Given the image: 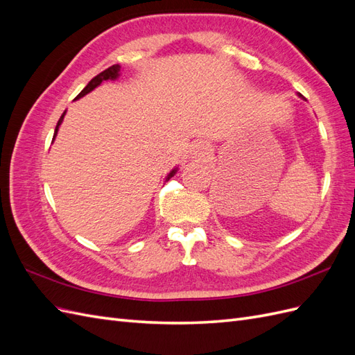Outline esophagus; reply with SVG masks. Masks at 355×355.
<instances>
[{
    "mask_svg": "<svg viewBox=\"0 0 355 355\" xmlns=\"http://www.w3.org/2000/svg\"><path fill=\"white\" fill-rule=\"evenodd\" d=\"M191 154L194 157H206L209 155V146L202 142H194L191 145Z\"/></svg>",
    "mask_w": 355,
    "mask_h": 355,
    "instance_id": "obj_1",
    "label": "esophagus"
}]
</instances>
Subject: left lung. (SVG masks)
<instances>
[{"label": "left lung", "instance_id": "left-lung-1", "mask_svg": "<svg viewBox=\"0 0 355 355\" xmlns=\"http://www.w3.org/2000/svg\"><path fill=\"white\" fill-rule=\"evenodd\" d=\"M299 96H302V94H299Z\"/></svg>", "mask_w": 355, "mask_h": 355}]
</instances>
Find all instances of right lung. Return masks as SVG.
<instances>
[{
    "label": "right lung",
    "mask_w": 355,
    "mask_h": 355,
    "mask_svg": "<svg viewBox=\"0 0 355 355\" xmlns=\"http://www.w3.org/2000/svg\"><path fill=\"white\" fill-rule=\"evenodd\" d=\"M120 71H121V67H120V65H112V67H110L108 69L102 71L101 73L96 75L94 78H92V80H90V83H89L87 85H85V87L81 90V93H80L75 99H80V98H83V96H85L87 93H90L92 90H94V89L98 87V85H101L103 81H108V80H116L118 77H120ZM65 114H67V111L63 112V114H62V116L59 118L58 125H56V128H55V135H53V141H55V137H56L58 130H59V125L62 124V121H63V116H65ZM176 171H178V168H173V170H171L166 180H168L171 176H175Z\"/></svg>",
    "instance_id": "right-lung-1"
}]
</instances>
